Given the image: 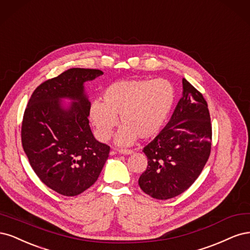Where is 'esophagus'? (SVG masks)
Returning <instances> with one entry per match:
<instances>
[{
	"label": "esophagus",
	"instance_id": "obj_1",
	"mask_svg": "<svg viewBox=\"0 0 250 250\" xmlns=\"http://www.w3.org/2000/svg\"><path fill=\"white\" fill-rule=\"evenodd\" d=\"M118 152L120 155H131L133 150H131V149H119Z\"/></svg>",
	"mask_w": 250,
	"mask_h": 250
}]
</instances>
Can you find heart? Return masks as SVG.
Instances as JSON below:
<instances>
[{
  "mask_svg": "<svg viewBox=\"0 0 250 250\" xmlns=\"http://www.w3.org/2000/svg\"><path fill=\"white\" fill-rule=\"evenodd\" d=\"M103 98L104 103L95 100L89 109L96 137L101 141L109 140L120 116L124 126L115 142L126 146L138 137L149 139L160 132L173 107L175 92L171 83L164 79H134L111 84Z\"/></svg>",
  "mask_w": 250,
  "mask_h": 250,
  "instance_id": "heart-1",
  "label": "heart"
}]
</instances>
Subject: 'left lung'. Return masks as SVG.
<instances>
[{"label":"left lung","instance_id":"left-lung-1","mask_svg":"<svg viewBox=\"0 0 250 250\" xmlns=\"http://www.w3.org/2000/svg\"><path fill=\"white\" fill-rule=\"evenodd\" d=\"M211 141L208 104L183 79V96L170 120L142 150L148 161L138 181L142 191L156 199H169L186 191L203 171Z\"/></svg>","mask_w":250,"mask_h":250}]
</instances>
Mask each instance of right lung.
Masks as SVG:
<instances>
[{"label": "right lung", "instance_id": "1", "mask_svg": "<svg viewBox=\"0 0 250 250\" xmlns=\"http://www.w3.org/2000/svg\"><path fill=\"white\" fill-rule=\"evenodd\" d=\"M100 69L70 68L40 84L31 95L21 125V143L42 182L64 196H76L99 179L110 146L94 138L90 101L84 83ZM72 101L69 106L63 99Z\"/></svg>", "mask_w": 250, "mask_h": 250}]
</instances>
